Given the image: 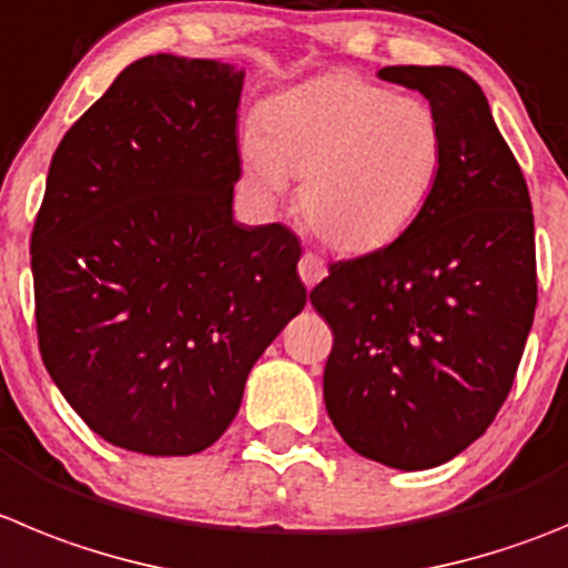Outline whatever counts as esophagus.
Segmentation results:
<instances>
[{"label":"esophagus","mask_w":568,"mask_h":568,"mask_svg":"<svg viewBox=\"0 0 568 568\" xmlns=\"http://www.w3.org/2000/svg\"><path fill=\"white\" fill-rule=\"evenodd\" d=\"M298 275L306 287H315L318 281L326 278V262L318 256V253H304L298 262Z\"/></svg>","instance_id":"1"}]
</instances>
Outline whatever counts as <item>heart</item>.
I'll return each instance as SVG.
<instances>
[{"mask_svg": "<svg viewBox=\"0 0 568 568\" xmlns=\"http://www.w3.org/2000/svg\"><path fill=\"white\" fill-rule=\"evenodd\" d=\"M445 123L430 103L335 70L264 103L242 138L250 191L275 202L304 180L298 211L337 253H374L425 216L445 174Z\"/></svg>", "mask_w": 568, "mask_h": 568, "instance_id": "1", "label": "heart"}]
</instances>
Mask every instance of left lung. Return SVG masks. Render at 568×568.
Returning a JSON list of instances; mask_svg holds the SVG:
<instances>
[{"instance_id": "obj_1", "label": "left lung", "mask_w": 568, "mask_h": 568, "mask_svg": "<svg viewBox=\"0 0 568 568\" xmlns=\"http://www.w3.org/2000/svg\"><path fill=\"white\" fill-rule=\"evenodd\" d=\"M445 123L425 216L399 242L329 267L310 293L332 326L324 403L355 454L397 470L445 465L490 428L538 304L527 180L485 92L456 67H383Z\"/></svg>"}]
</instances>
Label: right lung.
I'll return each instance as SVG.
<instances>
[{"mask_svg": "<svg viewBox=\"0 0 568 568\" xmlns=\"http://www.w3.org/2000/svg\"><path fill=\"white\" fill-rule=\"evenodd\" d=\"M242 83L222 61L145 55L50 163L30 242L41 361L123 450L211 447L306 304L298 236L233 220Z\"/></svg>", "mask_w": 568, "mask_h": 568, "instance_id": "right-lung-1", "label": "right lung"}]
</instances>
